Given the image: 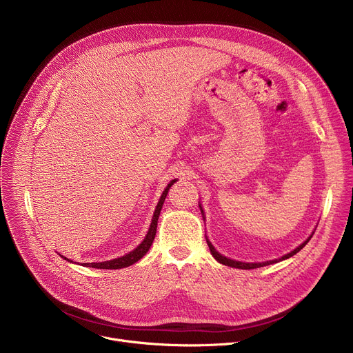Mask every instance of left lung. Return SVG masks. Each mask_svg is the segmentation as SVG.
<instances>
[{
	"instance_id": "8db88e82",
	"label": "left lung",
	"mask_w": 353,
	"mask_h": 353,
	"mask_svg": "<svg viewBox=\"0 0 353 353\" xmlns=\"http://www.w3.org/2000/svg\"><path fill=\"white\" fill-rule=\"evenodd\" d=\"M312 239V236L305 241V243H301L297 248H294L293 251H290L289 254H286V256H283L282 259H279V260H272V261H267V263H256V264H253V263H241V261H234V260H230V259H226L225 256H222V254H219L218 251L214 248V245L207 240V243H208V247H210V250H211V254L215 257V260L216 261H219L221 264H223V265H228V267H233V268H240V270H254V268H260V267H264V265H270V264H274V263H278V261H282V260H286V259H289V257H292V256H294L296 253H299V251L303 248L307 243H309V240Z\"/></svg>"
}]
</instances>
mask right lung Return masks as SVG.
Here are the masks:
<instances>
[{
  "label": "right lung",
  "instance_id": "obj_1",
  "mask_svg": "<svg viewBox=\"0 0 353 353\" xmlns=\"http://www.w3.org/2000/svg\"><path fill=\"white\" fill-rule=\"evenodd\" d=\"M173 183H176V180L170 181L168 184L166 190L163 191V194H162V196L159 199V203H158V207L155 210V214H154V218H152V223H150V228L148 230V234L143 239V241L135 250H132L131 253H128V254H125V256H123L120 259H116V260H110V261H105V263H86L83 265L85 267H92V268H100V270H119V268L130 267V265L135 264L139 259H142L148 253L149 247L152 245V243H154V239H155V234H157V228H158V219H159L163 203H165V198H166V195L169 192V188L173 185Z\"/></svg>",
  "mask_w": 353,
  "mask_h": 353
}]
</instances>
